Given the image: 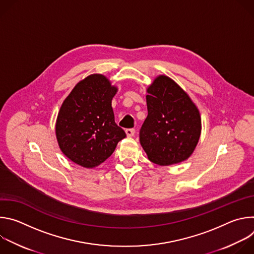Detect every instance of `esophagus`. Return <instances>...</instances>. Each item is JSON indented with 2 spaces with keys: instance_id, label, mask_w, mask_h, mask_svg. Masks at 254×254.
Returning <instances> with one entry per match:
<instances>
[{
  "instance_id": "34e87169",
  "label": "esophagus",
  "mask_w": 254,
  "mask_h": 254,
  "mask_svg": "<svg viewBox=\"0 0 254 254\" xmlns=\"http://www.w3.org/2000/svg\"><path fill=\"white\" fill-rule=\"evenodd\" d=\"M134 129L133 128H127V129H126V133H127V136H133L134 135Z\"/></svg>"
}]
</instances>
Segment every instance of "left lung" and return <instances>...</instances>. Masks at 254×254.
<instances>
[{
	"instance_id": "left-lung-1",
	"label": "left lung",
	"mask_w": 254,
	"mask_h": 254,
	"mask_svg": "<svg viewBox=\"0 0 254 254\" xmlns=\"http://www.w3.org/2000/svg\"><path fill=\"white\" fill-rule=\"evenodd\" d=\"M148 117L139 141L148 159L160 166L187 160L201 135V117L188 93L166 75L157 76L147 88Z\"/></svg>"
}]
</instances>
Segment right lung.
Masks as SVG:
<instances>
[{
	"mask_svg": "<svg viewBox=\"0 0 254 254\" xmlns=\"http://www.w3.org/2000/svg\"><path fill=\"white\" fill-rule=\"evenodd\" d=\"M118 87L102 74L79 81L64 99L55 132L61 152L87 169L99 166L115 152L126 132L118 127L112 100Z\"/></svg>",
	"mask_w": 254,
	"mask_h": 254,
	"instance_id": "1",
	"label": "right lung"
}]
</instances>
